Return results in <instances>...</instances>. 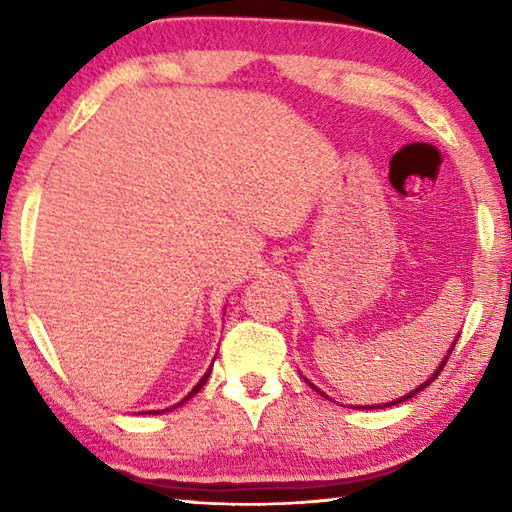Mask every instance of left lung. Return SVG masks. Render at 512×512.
I'll return each mask as SVG.
<instances>
[{
    "instance_id": "1",
    "label": "left lung",
    "mask_w": 512,
    "mask_h": 512,
    "mask_svg": "<svg viewBox=\"0 0 512 512\" xmlns=\"http://www.w3.org/2000/svg\"><path fill=\"white\" fill-rule=\"evenodd\" d=\"M449 354H452V352H449ZM447 359H449V357H447ZM447 359H445L443 363H440V368H438V372H436V375H433V377H431L429 381H433V379H436V377L440 375V370H443V368H445V363H447ZM429 381H427V384H424V386H429ZM424 386H420V388H418V391H413L411 395H404V397H402V400H395V402H391V404H400V402H406V400H409V397H413L415 393H420ZM316 391H318V388H316ZM384 406H388V404H384ZM361 409H366V406H361ZM368 409H372V406H368ZM379 409H381V406H379Z\"/></svg>"
}]
</instances>
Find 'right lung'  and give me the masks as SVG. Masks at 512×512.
Returning <instances> with one entry per match:
<instances>
[{
	"mask_svg": "<svg viewBox=\"0 0 512 512\" xmlns=\"http://www.w3.org/2000/svg\"><path fill=\"white\" fill-rule=\"evenodd\" d=\"M210 372H212V370H207V372H205V375H203V379H201V381H198V384L194 386V391H192V393H189V395L185 397V400H183V402H178L176 406H180V404H185V402L189 400V397H194V395H196L198 391H201V388L205 386V381H207V377H210ZM176 406H171V409H176ZM171 409H164V411H171ZM164 411H155V413H164ZM149 413H153V411H149Z\"/></svg>",
	"mask_w": 512,
	"mask_h": 512,
	"instance_id": "add662e5",
	"label": "right lung"
}]
</instances>
